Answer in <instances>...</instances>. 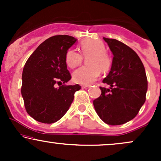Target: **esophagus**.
<instances>
[{"label":"esophagus","instance_id":"1","mask_svg":"<svg viewBox=\"0 0 161 161\" xmlns=\"http://www.w3.org/2000/svg\"><path fill=\"white\" fill-rule=\"evenodd\" d=\"M90 87H91V86H82V88H89Z\"/></svg>","mask_w":161,"mask_h":161}]
</instances>
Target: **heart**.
<instances>
[{"label": "heart", "instance_id": "heart-1", "mask_svg": "<svg viewBox=\"0 0 161 161\" xmlns=\"http://www.w3.org/2000/svg\"><path fill=\"white\" fill-rule=\"evenodd\" d=\"M80 50L84 57H87L88 65L81 66L73 73V79L81 85H90L99 77L101 72L110 69L112 59L105 51V45L101 41L86 39L80 44ZM82 62V56L75 49H69L66 53V63L70 68H75Z\"/></svg>", "mask_w": 161, "mask_h": 161}]
</instances>
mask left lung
Wrapping results in <instances>:
<instances>
[{
	"instance_id": "obj_1",
	"label": "left lung",
	"mask_w": 161,
	"mask_h": 161,
	"mask_svg": "<svg viewBox=\"0 0 161 161\" xmlns=\"http://www.w3.org/2000/svg\"><path fill=\"white\" fill-rule=\"evenodd\" d=\"M114 55L111 69L100 87L93 104L99 117L109 125L124 124L137 115L145 101L147 80L141 59L132 48L116 39L104 38Z\"/></svg>"
}]
</instances>
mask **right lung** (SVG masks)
I'll return each mask as SVG.
<instances>
[{"instance_id":"add662e5","label":"right lung","mask_w":161,"mask_h":161,"mask_svg":"<svg viewBox=\"0 0 161 161\" xmlns=\"http://www.w3.org/2000/svg\"><path fill=\"white\" fill-rule=\"evenodd\" d=\"M77 39L69 36L47 38L36 49L24 66L21 93L25 110L36 120L53 123L65 115L81 88L61 85L71 79L66 53ZM60 85L58 88L56 85Z\"/></svg>"}]
</instances>
